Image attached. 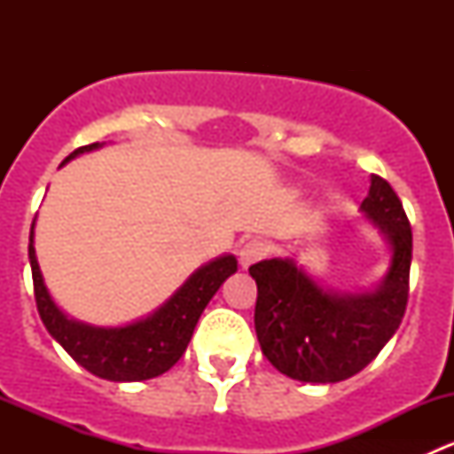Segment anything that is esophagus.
Masks as SVG:
<instances>
[{"mask_svg": "<svg viewBox=\"0 0 454 454\" xmlns=\"http://www.w3.org/2000/svg\"><path fill=\"white\" fill-rule=\"evenodd\" d=\"M268 254V246L261 239H248L239 246V263L241 268H250V265L261 261Z\"/></svg>", "mask_w": 454, "mask_h": 454, "instance_id": "1", "label": "esophagus"}]
</instances>
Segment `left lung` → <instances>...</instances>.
I'll return each instance as SVG.
<instances>
[{
  "instance_id": "1",
  "label": "left lung",
  "mask_w": 454,
  "mask_h": 454,
  "mask_svg": "<svg viewBox=\"0 0 454 454\" xmlns=\"http://www.w3.org/2000/svg\"><path fill=\"white\" fill-rule=\"evenodd\" d=\"M363 210L393 248L391 270L371 294H327L290 259L250 265L261 351L281 373L301 382L329 384L356 375L382 351L404 318L413 256L411 222L393 186L380 176H371Z\"/></svg>"
}]
</instances>
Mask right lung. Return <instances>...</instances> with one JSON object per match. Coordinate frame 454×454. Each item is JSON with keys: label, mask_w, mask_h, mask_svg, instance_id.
Returning a JSON list of instances; mask_svg holds the SVG:
<instances>
[{"label": "right lung", "mask_w": 454, "mask_h": 454, "mask_svg": "<svg viewBox=\"0 0 454 454\" xmlns=\"http://www.w3.org/2000/svg\"><path fill=\"white\" fill-rule=\"evenodd\" d=\"M98 142L72 151L63 164L74 155L91 151ZM35 228V222H32ZM32 228L28 256L35 283V301L45 329L63 349L90 373L112 382H140L164 373L182 358L189 347L193 329L201 312L213 299L223 281L237 272V259L232 254L215 259L198 270L164 308L140 323L116 329L90 327L70 320L50 299L41 278L39 263L32 246Z\"/></svg>", "instance_id": "add662e5"}]
</instances>
